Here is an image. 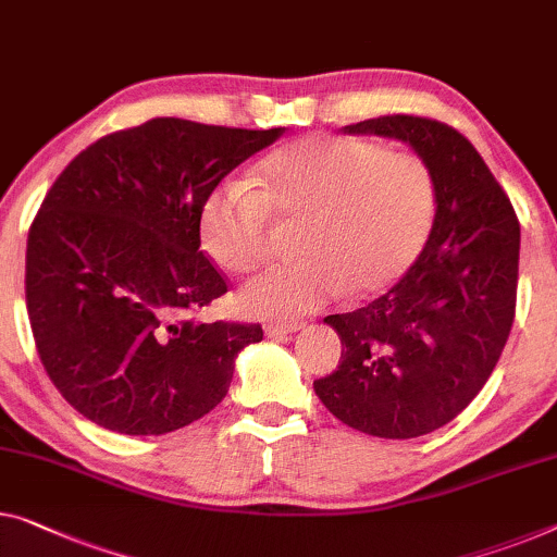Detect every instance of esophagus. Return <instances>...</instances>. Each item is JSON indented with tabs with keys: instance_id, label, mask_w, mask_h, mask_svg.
<instances>
[{
	"instance_id": "1",
	"label": "esophagus",
	"mask_w": 557,
	"mask_h": 557,
	"mask_svg": "<svg viewBox=\"0 0 557 557\" xmlns=\"http://www.w3.org/2000/svg\"><path fill=\"white\" fill-rule=\"evenodd\" d=\"M305 327V320H277V322H268L264 325V332L268 335H287V332H297Z\"/></svg>"
}]
</instances>
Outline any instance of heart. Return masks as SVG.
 <instances>
[{
  "mask_svg": "<svg viewBox=\"0 0 557 557\" xmlns=\"http://www.w3.org/2000/svg\"><path fill=\"white\" fill-rule=\"evenodd\" d=\"M437 180L410 149L375 139L312 135L264 157L245 182L214 185L199 205V243L225 272L255 270L270 220H297L295 262L250 280L243 307L262 318H297L337 295L395 285L433 237Z\"/></svg>",
  "mask_w": 557,
  "mask_h": 557,
  "instance_id": "obj_1",
  "label": "heart"
}]
</instances>
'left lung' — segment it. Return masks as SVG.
Segmentation results:
<instances>
[{
	"label": "left lung",
	"mask_w": 557,
	"mask_h": 557,
	"mask_svg": "<svg viewBox=\"0 0 557 557\" xmlns=\"http://www.w3.org/2000/svg\"><path fill=\"white\" fill-rule=\"evenodd\" d=\"M345 132L410 143L435 172L440 207L408 275L360 310L327 314L345 347L314 393L360 433L420 437L458 418L500 360L516 320L520 222L483 157L450 124L385 114Z\"/></svg>",
	"instance_id": "obj_1"
}]
</instances>
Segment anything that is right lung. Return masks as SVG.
Returning <instances> with one entry per match:
<instances>
[{"instance_id":"obj_1","label":"right lung","mask_w":557,"mask_h":557,"mask_svg":"<svg viewBox=\"0 0 557 557\" xmlns=\"http://www.w3.org/2000/svg\"><path fill=\"white\" fill-rule=\"evenodd\" d=\"M282 127L154 117L66 164L27 239L24 295L49 380L124 435H162L218 408L257 322H202L227 277L199 250V205Z\"/></svg>"}]
</instances>
